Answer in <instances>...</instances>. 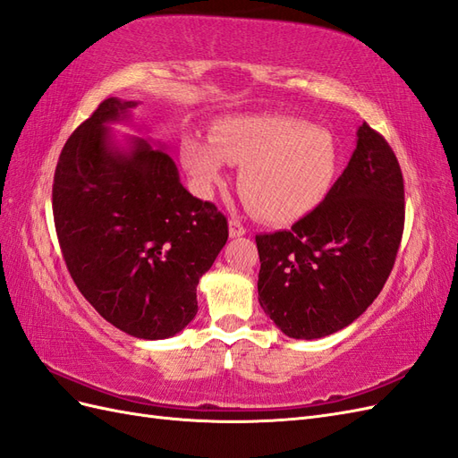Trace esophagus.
<instances>
[{"mask_svg":"<svg viewBox=\"0 0 458 458\" xmlns=\"http://www.w3.org/2000/svg\"><path fill=\"white\" fill-rule=\"evenodd\" d=\"M228 230H230V238H240L245 233V228L240 220H230L228 222Z\"/></svg>","mask_w":458,"mask_h":458,"instance_id":"34e87169","label":"esophagus"}]
</instances>
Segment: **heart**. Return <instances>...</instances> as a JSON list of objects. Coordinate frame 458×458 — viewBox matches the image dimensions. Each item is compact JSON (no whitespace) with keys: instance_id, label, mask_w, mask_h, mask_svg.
Masks as SVG:
<instances>
[{"instance_id":"1","label":"heart","mask_w":458,"mask_h":458,"mask_svg":"<svg viewBox=\"0 0 458 458\" xmlns=\"http://www.w3.org/2000/svg\"><path fill=\"white\" fill-rule=\"evenodd\" d=\"M180 159L205 195L225 180L226 163L242 165L243 199L265 220L290 222L326 199L342 166V149L328 128L293 116L247 114L215 124L208 141L186 138Z\"/></svg>"}]
</instances>
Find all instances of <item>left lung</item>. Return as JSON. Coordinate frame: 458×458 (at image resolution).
I'll return each mask as SVG.
<instances>
[{"instance_id":"8db88e82","label":"left lung","mask_w":458,"mask_h":458,"mask_svg":"<svg viewBox=\"0 0 458 458\" xmlns=\"http://www.w3.org/2000/svg\"><path fill=\"white\" fill-rule=\"evenodd\" d=\"M404 226L403 174L387 141L362 123L326 199L292 230L257 236L259 303L293 339L355 322L394 268Z\"/></svg>"}]
</instances>
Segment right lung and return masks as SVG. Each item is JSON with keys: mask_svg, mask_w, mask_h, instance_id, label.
<instances>
[{"mask_svg": "<svg viewBox=\"0 0 458 458\" xmlns=\"http://www.w3.org/2000/svg\"><path fill=\"white\" fill-rule=\"evenodd\" d=\"M138 101L109 98L64 143L54 178L61 251L81 293L114 328L166 339L198 315V284L226 218L182 186L163 143L119 136Z\"/></svg>", "mask_w": 458, "mask_h": 458, "instance_id": "1", "label": "right lung"}]
</instances>
